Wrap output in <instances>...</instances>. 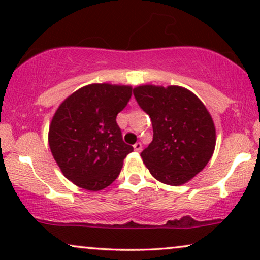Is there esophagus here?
Segmentation results:
<instances>
[{
	"label": "esophagus",
	"instance_id": "obj_1",
	"mask_svg": "<svg viewBox=\"0 0 260 260\" xmlns=\"http://www.w3.org/2000/svg\"><path fill=\"white\" fill-rule=\"evenodd\" d=\"M134 149H135L136 152H141V150H142V145H141V142H136L135 145H134Z\"/></svg>",
	"mask_w": 260,
	"mask_h": 260
}]
</instances>
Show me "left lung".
Instances as JSON below:
<instances>
[{
    "instance_id": "left-lung-1",
    "label": "left lung",
    "mask_w": 260,
    "mask_h": 260,
    "mask_svg": "<svg viewBox=\"0 0 260 260\" xmlns=\"http://www.w3.org/2000/svg\"><path fill=\"white\" fill-rule=\"evenodd\" d=\"M134 95L153 125V141L141 153L147 169L165 184L187 183L207 165L216 146V129L207 108L197 95L178 85H140Z\"/></svg>"
}]
</instances>
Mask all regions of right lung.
I'll return each mask as SVG.
<instances>
[{
  "label": "right lung",
  "instance_id": "right-lung-1",
  "mask_svg": "<svg viewBox=\"0 0 260 260\" xmlns=\"http://www.w3.org/2000/svg\"><path fill=\"white\" fill-rule=\"evenodd\" d=\"M133 95L129 85L89 84L59 106L48 141L67 179L86 190L108 187L120 174L134 148L123 141L117 114Z\"/></svg>",
  "mask_w": 260,
  "mask_h": 260
}]
</instances>
